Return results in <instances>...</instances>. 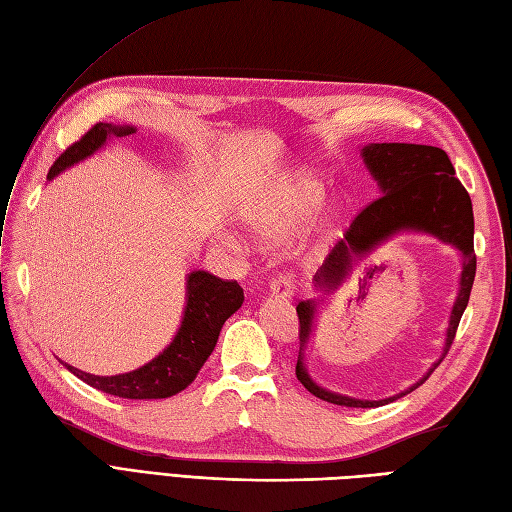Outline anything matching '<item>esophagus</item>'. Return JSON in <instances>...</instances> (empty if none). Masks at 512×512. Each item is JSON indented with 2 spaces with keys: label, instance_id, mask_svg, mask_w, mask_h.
I'll list each match as a JSON object with an SVG mask.
<instances>
[{
  "label": "esophagus",
  "instance_id": "esophagus-1",
  "mask_svg": "<svg viewBox=\"0 0 512 512\" xmlns=\"http://www.w3.org/2000/svg\"><path fill=\"white\" fill-rule=\"evenodd\" d=\"M269 291H271V295H276V297L291 299L295 295V282H293L291 276H278L276 280L271 282Z\"/></svg>",
  "mask_w": 512,
  "mask_h": 512
}]
</instances>
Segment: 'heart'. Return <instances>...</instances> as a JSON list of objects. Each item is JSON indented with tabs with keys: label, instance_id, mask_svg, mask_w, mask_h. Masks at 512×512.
Instances as JSON below:
<instances>
[{
	"label": "heart",
	"instance_id": "1",
	"mask_svg": "<svg viewBox=\"0 0 512 512\" xmlns=\"http://www.w3.org/2000/svg\"><path fill=\"white\" fill-rule=\"evenodd\" d=\"M323 199V184L308 173H293L289 178L273 182L265 189L249 195L239 206L241 226L260 243H278L295 232L315 213ZM343 204L339 197L323 206L315 230H326L341 217ZM230 243L236 245L234 239Z\"/></svg>",
	"mask_w": 512,
	"mask_h": 512
}]
</instances>
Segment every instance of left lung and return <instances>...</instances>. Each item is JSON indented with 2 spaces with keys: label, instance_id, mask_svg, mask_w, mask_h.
I'll return each instance as SVG.
<instances>
[{
  "label": "left lung",
  "instance_id": "obj_1",
  "mask_svg": "<svg viewBox=\"0 0 512 512\" xmlns=\"http://www.w3.org/2000/svg\"><path fill=\"white\" fill-rule=\"evenodd\" d=\"M360 156H363L371 178L380 186V197L352 221L350 230L332 247L326 263L319 267L315 276L317 291L326 295L341 289V284L350 278L358 260L367 258L378 245L400 232H421L434 236L441 243L456 247L463 256V260H460L458 293L450 313V326H447L441 358L423 373L421 380L410 384L402 393L384 397V400H356V397L323 389L310 378L304 360L308 345L313 341L317 308L323 299H304V302L297 304V380L323 402L347 408H376L415 391L445 358L469 302L473 278H476V254H473L471 197L456 178L452 160L447 158L441 147L415 143H369L360 149Z\"/></svg>",
  "mask_w": 512,
  "mask_h": 512
}]
</instances>
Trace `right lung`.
<instances>
[{"mask_svg":"<svg viewBox=\"0 0 512 512\" xmlns=\"http://www.w3.org/2000/svg\"><path fill=\"white\" fill-rule=\"evenodd\" d=\"M136 134L134 126H112V123H97L86 132L78 143L67 147L47 173V180H54L60 171H65L78 162L93 156L110 139H126ZM243 289L239 284L215 278L208 271H191L186 276V304L180 328L173 341L156 358L143 367L119 373V376H93L65 365L73 376H78L93 389L108 395L126 397V400H162L171 397L189 386L199 369L204 367L208 356L213 354L219 332L228 317H232L243 304Z\"/></svg>","mask_w":512,"mask_h":512,"instance_id":"add662e5","label":"right lung"}]
</instances>
